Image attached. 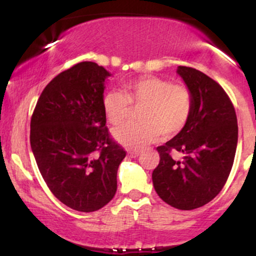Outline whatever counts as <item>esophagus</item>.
<instances>
[{
  "label": "esophagus",
  "mask_w": 256,
  "mask_h": 256,
  "mask_svg": "<svg viewBox=\"0 0 256 256\" xmlns=\"http://www.w3.org/2000/svg\"><path fill=\"white\" fill-rule=\"evenodd\" d=\"M138 155H140V150H130V152H128V156H131V158H136V156H138Z\"/></svg>",
  "instance_id": "esophagus-1"
}]
</instances>
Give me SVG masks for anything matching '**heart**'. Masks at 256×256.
<instances>
[{
    "instance_id": "b5f03b06",
    "label": "heart",
    "mask_w": 256,
    "mask_h": 256,
    "mask_svg": "<svg viewBox=\"0 0 256 256\" xmlns=\"http://www.w3.org/2000/svg\"><path fill=\"white\" fill-rule=\"evenodd\" d=\"M138 110L140 122H128L114 131V137L128 148L140 149L156 140L160 134L170 138L180 132L192 113V91L185 85L172 84L167 79L143 77L126 83L122 91H108L102 98L106 118L120 125Z\"/></svg>"
}]
</instances>
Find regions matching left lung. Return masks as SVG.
<instances>
[{
  "mask_svg": "<svg viewBox=\"0 0 256 256\" xmlns=\"http://www.w3.org/2000/svg\"><path fill=\"white\" fill-rule=\"evenodd\" d=\"M194 98L192 113L185 128L158 146L160 162L152 171L155 192L178 210L202 207L222 192L236 154L238 126L234 107L220 85L198 70L179 66ZM182 152L176 160L172 152Z\"/></svg>",
  "mask_w": 256,
  "mask_h": 256,
  "instance_id": "left-lung-1",
  "label": "left lung"
}]
</instances>
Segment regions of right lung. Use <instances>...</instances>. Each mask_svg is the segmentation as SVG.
I'll return each mask as SVG.
<instances>
[{
	"label": "right lung",
	"instance_id": "obj_1",
	"mask_svg": "<svg viewBox=\"0 0 256 256\" xmlns=\"http://www.w3.org/2000/svg\"><path fill=\"white\" fill-rule=\"evenodd\" d=\"M102 66L79 62L44 88L31 116L30 143L40 174L58 201L95 212L116 192L125 149L110 137L102 107Z\"/></svg>",
	"mask_w": 256,
	"mask_h": 256
}]
</instances>
